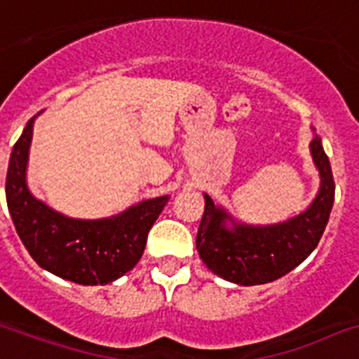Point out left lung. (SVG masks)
<instances>
[{"label":"left lung","mask_w":359,"mask_h":359,"mask_svg":"<svg viewBox=\"0 0 359 359\" xmlns=\"http://www.w3.org/2000/svg\"><path fill=\"white\" fill-rule=\"evenodd\" d=\"M309 148L320 176V189L307 210L286 221L243 223L215 204L210 194H204L196 249L202 262L221 279L241 286L271 283L292 271L315 251L330 221L335 183L320 136L313 135Z\"/></svg>","instance_id":"8db88e82"}]
</instances>
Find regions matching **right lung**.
Wrapping results in <instances>:
<instances>
[{"mask_svg":"<svg viewBox=\"0 0 359 359\" xmlns=\"http://www.w3.org/2000/svg\"><path fill=\"white\" fill-rule=\"evenodd\" d=\"M37 116L27 121L13 148L5 182L16 232L33 260L50 273L84 286L114 283L138 264L149 229L170 196L142 200L102 219H74L55 211L27 187V161Z\"/></svg>","mask_w":359,"mask_h":359,"instance_id":"obj_1","label":"right lung"}]
</instances>
